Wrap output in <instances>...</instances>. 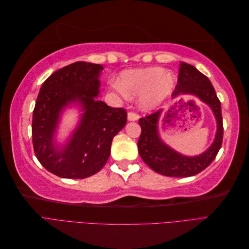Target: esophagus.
Returning a JSON list of instances; mask_svg holds the SVG:
<instances>
[{
	"mask_svg": "<svg viewBox=\"0 0 249 249\" xmlns=\"http://www.w3.org/2000/svg\"><path fill=\"white\" fill-rule=\"evenodd\" d=\"M138 119H139V116L138 114H136V113L134 112L127 113V120H129V122H136Z\"/></svg>",
	"mask_w": 249,
	"mask_h": 249,
	"instance_id": "1",
	"label": "esophagus"
}]
</instances>
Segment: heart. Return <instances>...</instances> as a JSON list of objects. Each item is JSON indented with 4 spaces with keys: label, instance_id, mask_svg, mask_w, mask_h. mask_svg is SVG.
Returning <instances> with one entry per match:
<instances>
[{
    "label": "heart",
    "instance_id": "1",
    "mask_svg": "<svg viewBox=\"0 0 249 249\" xmlns=\"http://www.w3.org/2000/svg\"><path fill=\"white\" fill-rule=\"evenodd\" d=\"M177 82V76L172 71L162 67H146L123 71L116 88L125 96L141 95V108L153 110L166 101Z\"/></svg>",
    "mask_w": 249,
    "mask_h": 249
}]
</instances>
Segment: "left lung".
I'll return each instance as SVG.
<instances>
[{
  "instance_id": "left-lung-1",
  "label": "left lung",
  "mask_w": 249,
  "mask_h": 249,
  "mask_svg": "<svg viewBox=\"0 0 249 249\" xmlns=\"http://www.w3.org/2000/svg\"><path fill=\"white\" fill-rule=\"evenodd\" d=\"M178 80L172 96L191 95L206 104L212 111L216 120L214 140L205 152L195 156L180 154L169 146L159 132V120L163 111L139 119L141 135L138 140L139 155L144 163L154 171L166 177L187 178L197 175L213 162L219 152L223 137L221 104L210 80L196 67L180 62Z\"/></svg>"
}]
</instances>
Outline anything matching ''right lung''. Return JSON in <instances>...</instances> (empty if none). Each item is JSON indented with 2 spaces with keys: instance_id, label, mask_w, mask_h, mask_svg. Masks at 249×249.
<instances>
[{
  "instance_id": "obj_1",
  "label": "right lung",
  "mask_w": 249,
  "mask_h": 249,
  "mask_svg": "<svg viewBox=\"0 0 249 249\" xmlns=\"http://www.w3.org/2000/svg\"><path fill=\"white\" fill-rule=\"evenodd\" d=\"M104 67L78 61L58 70L44 81L35 103L32 138L42 166L63 178H85L108 161L112 140L126 124L123 108L100 101ZM78 112V122L63 141L58 129L67 109Z\"/></svg>"
}]
</instances>
